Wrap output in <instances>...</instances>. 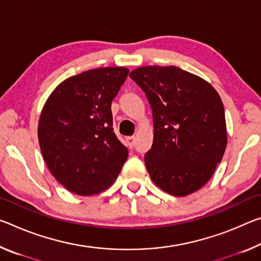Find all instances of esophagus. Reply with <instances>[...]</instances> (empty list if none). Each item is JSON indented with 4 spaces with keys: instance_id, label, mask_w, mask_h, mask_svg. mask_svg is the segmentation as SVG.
Here are the masks:
<instances>
[{
    "instance_id": "1",
    "label": "esophagus",
    "mask_w": 261,
    "mask_h": 261,
    "mask_svg": "<svg viewBox=\"0 0 261 261\" xmlns=\"http://www.w3.org/2000/svg\"><path fill=\"white\" fill-rule=\"evenodd\" d=\"M125 140H126V145L129 146L130 148H132V147L135 146V143H136L135 137H127Z\"/></svg>"
}]
</instances>
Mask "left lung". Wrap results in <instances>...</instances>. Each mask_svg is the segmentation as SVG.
<instances>
[{
    "instance_id": "1",
    "label": "left lung",
    "mask_w": 261,
    "mask_h": 261,
    "mask_svg": "<svg viewBox=\"0 0 261 261\" xmlns=\"http://www.w3.org/2000/svg\"><path fill=\"white\" fill-rule=\"evenodd\" d=\"M130 77L153 111V144L145 155L152 181L173 196L196 192L213 176L226 148L220 94L204 79L175 66H144Z\"/></svg>"
}]
</instances>
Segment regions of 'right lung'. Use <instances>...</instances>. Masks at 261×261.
Returning a JSON list of instances; mask_svg holds the SVG:
<instances>
[{"instance_id":"1","label":"right lung","mask_w":261,"mask_h":261,"mask_svg":"<svg viewBox=\"0 0 261 261\" xmlns=\"http://www.w3.org/2000/svg\"><path fill=\"white\" fill-rule=\"evenodd\" d=\"M127 73L126 67H102L66 79L41 109V154L58 182L76 195L109 188L127 159L111 114V102Z\"/></svg>"}]
</instances>
